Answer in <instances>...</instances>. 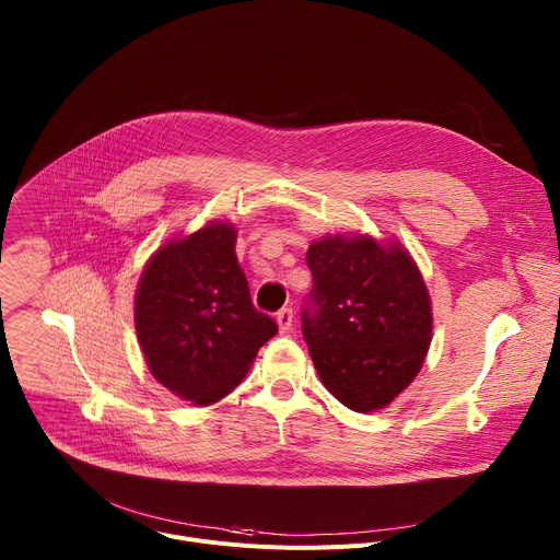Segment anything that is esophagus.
<instances>
[{"mask_svg":"<svg viewBox=\"0 0 560 560\" xmlns=\"http://www.w3.org/2000/svg\"><path fill=\"white\" fill-rule=\"evenodd\" d=\"M292 322H294V316H292V310H290V307H283V310L277 312L279 332H288V330L292 328Z\"/></svg>","mask_w":560,"mask_h":560,"instance_id":"obj_1","label":"esophagus"}]
</instances>
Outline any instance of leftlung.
Here are the masks:
<instances>
[{
	"label": "left lung",
	"mask_w": 560,
	"mask_h": 560,
	"mask_svg": "<svg viewBox=\"0 0 560 560\" xmlns=\"http://www.w3.org/2000/svg\"><path fill=\"white\" fill-rule=\"evenodd\" d=\"M301 330L318 378L346 408H387L421 372L432 343L423 275L394 238L328 234L310 244Z\"/></svg>",
	"instance_id": "left-lung-1"
}]
</instances>
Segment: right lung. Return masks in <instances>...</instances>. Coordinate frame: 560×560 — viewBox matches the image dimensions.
<instances>
[{
  "label": "right lung",
  "instance_id": "add662e5",
  "mask_svg": "<svg viewBox=\"0 0 560 560\" xmlns=\"http://www.w3.org/2000/svg\"><path fill=\"white\" fill-rule=\"evenodd\" d=\"M236 228L208 221L148 259L135 292V330L150 374L195 406H212L277 335L255 310L236 261Z\"/></svg>",
  "mask_w": 560,
  "mask_h": 560
}]
</instances>
